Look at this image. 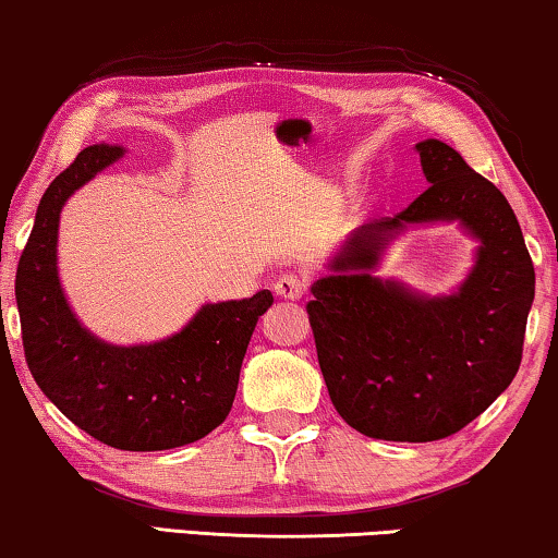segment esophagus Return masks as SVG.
<instances>
[{
    "mask_svg": "<svg viewBox=\"0 0 558 558\" xmlns=\"http://www.w3.org/2000/svg\"><path fill=\"white\" fill-rule=\"evenodd\" d=\"M305 280L298 278L290 272V276H282L276 280V295L278 298H286V301H301L303 293H305Z\"/></svg>",
    "mask_w": 558,
    "mask_h": 558,
    "instance_id": "obj_1",
    "label": "esophagus"
}]
</instances>
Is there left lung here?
Instances as JSON below:
<instances>
[{
	"label": "left lung",
	"instance_id": "left-lung-1",
	"mask_svg": "<svg viewBox=\"0 0 558 558\" xmlns=\"http://www.w3.org/2000/svg\"><path fill=\"white\" fill-rule=\"evenodd\" d=\"M417 151L427 190L399 215L361 225L305 305L336 412L361 435L395 442L460 433L508 389L536 288L498 186L442 141H420ZM425 221H460L482 242L452 296H422L371 272L389 239Z\"/></svg>",
	"mask_w": 558,
	"mask_h": 558
}]
</instances>
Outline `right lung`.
<instances>
[{"mask_svg":"<svg viewBox=\"0 0 558 558\" xmlns=\"http://www.w3.org/2000/svg\"><path fill=\"white\" fill-rule=\"evenodd\" d=\"M121 156V146L83 148L43 194L14 280L22 347L37 387L73 425L116 450H171L230 414L250 336L272 295L207 303L179 333L141 347H113L83 328L58 278L60 211Z\"/></svg>","mask_w":558,"mask_h":558,"instance_id":"add662e5","label":"right lung"}]
</instances>
